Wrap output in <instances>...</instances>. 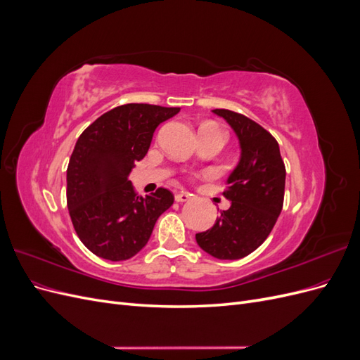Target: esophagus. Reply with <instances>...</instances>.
Here are the masks:
<instances>
[{
    "label": "esophagus",
    "instance_id": "obj_1",
    "mask_svg": "<svg viewBox=\"0 0 360 360\" xmlns=\"http://www.w3.org/2000/svg\"><path fill=\"white\" fill-rule=\"evenodd\" d=\"M189 200H191V193L186 192V191H181V192L176 193V201L177 202H186Z\"/></svg>",
    "mask_w": 360,
    "mask_h": 360
}]
</instances>
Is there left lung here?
<instances>
[{
    "label": "left lung",
    "instance_id": "left-lung-1",
    "mask_svg": "<svg viewBox=\"0 0 360 360\" xmlns=\"http://www.w3.org/2000/svg\"><path fill=\"white\" fill-rule=\"evenodd\" d=\"M213 112L233 127L242 153L224 191L230 209L195 238L214 258L238 259L254 252L275 226L284 204L285 165L278 141L254 120L230 110Z\"/></svg>",
    "mask_w": 360,
    "mask_h": 360
}]
</instances>
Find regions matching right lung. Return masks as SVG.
<instances>
[{
	"label": "right lung",
	"mask_w": 360,
	"mask_h": 360,
	"mask_svg": "<svg viewBox=\"0 0 360 360\" xmlns=\"http://www.w3.org/2000/svg\"><path fill=\"white\" fill-rule=\"evenodd\" d=\"M179 111L148 103L117 106L76 141L68 167V207L76 234L94 255L132 258L172 205L174 195L165 188L139 197L129 174L147 155L156 127Z\"/></svg>",
	"instance_id": "add662e5"
}]
</instances>
